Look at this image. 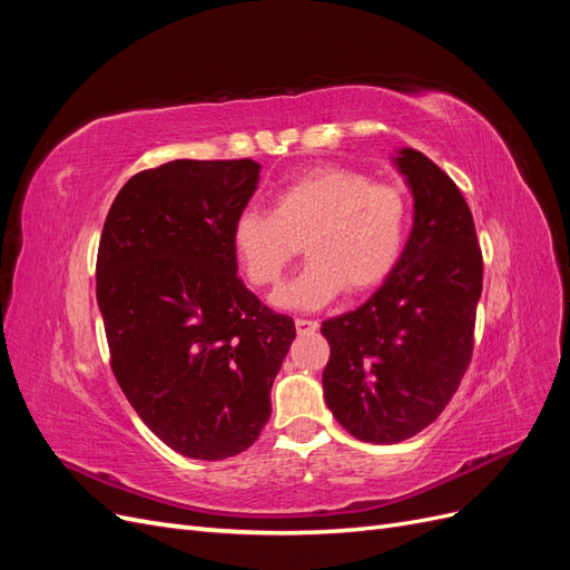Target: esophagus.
<instances>
[{
	"label": "esophagus",
	"instance_id": "obj_1",
	"mask_svg": "<svg viewBox=\"0 0 570 570\" xmlns=\"http://www.w3.org/2000/svg\"><path fill=\"white\" fill-rule=\"evenodd\" d=\"M295 327H297L299 335H308V333H316V331H318V321L297 318V321H295Z\"/></svg>",
	"mask_w": 570,
	"mask_h": 570
}]
</instances>
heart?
<instances>
[{
  "mask_svg": "<svg viewBox=\"0 0 570 570\" xmlns=\"http://www.w3.org/2000/svg\"><path fill=\"white\" fill-rule=\"evenodd\" d=\"M409 202L392 185H373L350 168L306 170L275 189L273 212L247 206L233 218L230 247L247 281L275 285L297 256L306 266L273 295L292 312H314L347 287L350 295L383 285L409 237Z\"/></svg>",
  "mask_w": 570,
  "mask_h": 570,
  "instance_id": "b5f03b06",
  "label": "heart"
}]
</instances>
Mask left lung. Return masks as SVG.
<instances>
[{
    "instance_id": "8db88e82",
    "label": "left lung",
    "mask_w": 570,
    "mask_h": 570,
    "mask_svg": "<svg viewBox=\"0 0 570 570\" xmlns=\"http://www.w3.org/2000/svg\"><path fill=\"white\" fill-rule=\"evenodd\" d=\"M392 161L413 197L404 254L368 302L321 327L331 344L325 404L373 444L413 438L450 404L473 354L482 292V254L456 183L419 149H396Z\"/></svg>"
}]
</instances>
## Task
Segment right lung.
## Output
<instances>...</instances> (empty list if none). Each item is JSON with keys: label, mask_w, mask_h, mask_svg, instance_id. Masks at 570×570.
Instances as JSON below:
<instances>
[{"label": "right lung", "mask_w": 570, "mask_h": 570, "mask_svg": "<svg viewBox=\"0 0 570 570\" xmlns=\"http://www.w3.org/2000/svg\"><path fill=\"white\" fill-rule=\"evenodd\" d=\"M252 159H176L116 195L97 254L111 371L170 450L218 461L252 446L295 340L237 278L233 218L258 185Z\"/></svg>", "instance_id": "obj_1"}]
</instances>
